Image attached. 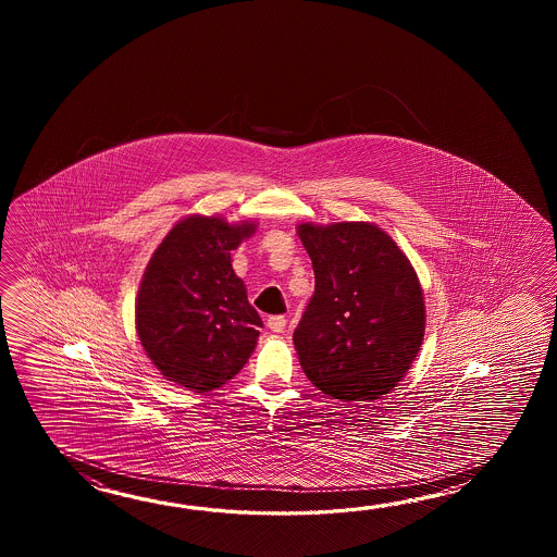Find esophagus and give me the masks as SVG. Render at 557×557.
Segmentation results:
<instances>
[{
	"mask_svg": "<svg viewBox=\"0 0 557 557\" xmlns=\"http://www.w3.org/2000/svg\"><path fill=\"white\" fill-rule=\"evenodd\" d=\"M267 326L273 332H283L286 329V319H284L283 314H276V317H271V319L267 320Z\"/></svg>",
	"mask_w": 557,
	"mask_h": 557,
	"instance_id": "esophagus-1",
	"label": "esophagus"
}]
</instances>
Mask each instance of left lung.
Masks as SVG:
<instances>
[{
	"mask_svg": "<svg viewBox=\"0 0 557 557\" xmlns=\"http://www.w3.org/2000/svg\"><path fill=\"white\" fill-rule=\"evenodd\" d=\"M314 295L293 341L308 380L336 400H379L404 379L424 341L414 267L372 223H300Z\"/></svg>",
	"mask_w": 557,
	"mask_h": 557,
	"instance_id": "left-lung-1",
	"label": "left lung"
}]
</instances>
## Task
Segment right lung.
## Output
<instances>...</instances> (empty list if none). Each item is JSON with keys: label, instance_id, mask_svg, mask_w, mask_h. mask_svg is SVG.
Listing matches in <instances>:
<instances>
[{"label": "right lung", "instance_id": "obj_1", "mask_svg": "<svg viewBox=\"0 0 557 557\" xmlns=\"http://www.w3.org/2000/svg\"><path fill=\"white\" fill-rule=\"evenodd\" d=\"M255 231V221L190 214L166 233L143 273L139 341L154 368L187 391L223 386L257 346L262 320L231 264V252Z\"/></svg>", "mask_w": 557, "mask_h": 557}]
</instances>
